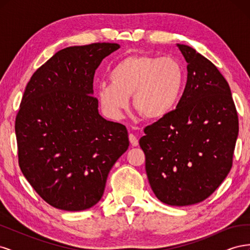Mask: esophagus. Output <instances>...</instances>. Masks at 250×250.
<instances>
[{
    "label": "esophagus",
    "mask_w": 250,
    "mask_h": 250,
    "mask_svg": "<svg viewBox=\"0 0 250 250\" xmlns=\"http://www.w3.org/2000/svg\"><path fill=\"white\" fill-rule=\"evenodd\" d=\"M129 141H130V144H131L133 147L139 145V140H138V138L135 137L133 133H129Z\"/></svg>",
    "instance_id": "esophagus-1"
}]
</instances>
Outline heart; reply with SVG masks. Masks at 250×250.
<instances>
[{
	"label": "heart",
	"mask_w": 250,
	"mask_h": 250,
	"mask_svg": "<svg viewBox=\"0 0 250 250\" xmlns=\"http://www.w3.org/2000/svg\"><path fill=\"white\" fill-rule=\"evenodd\" d=\"M109 79L111 83L102 82L97 88L98 100L108 117L122 116L132 96L133 107L142 117L157 120L177 105L185 70L173 57L130 55L112 67Z\"/></svg>",
	"instance_id": "1"
}]
</instances>
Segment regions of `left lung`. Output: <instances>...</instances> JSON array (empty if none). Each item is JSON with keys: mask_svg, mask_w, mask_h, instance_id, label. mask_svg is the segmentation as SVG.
Here are the masks:
<instances>
[{"mask_svg": "<svg viewBox=\"0 0 250 250\" xmlns=\"http://www.w3.org/2000/svg\"><path fill=\"white\" fill-rule=\"evenodd\" d=\"M187 84L175 109L145 127L140 146L156 197L191 206L213 194L232 166L239 119L228 81L208 58L186 44Z\"/></svg>", "mask_w": 250, "mask_h": 250, "instance_id": "8db88e82", "label": "left lung"}]
</instances>
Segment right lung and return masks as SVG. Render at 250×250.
Returning a JSON list of instances; mask_svg holds the SVG:
<instances>
[{
  "mask_svg": "<svg viewBox=\"0 0 250 250\" xmlns=\"http://www.w3.org/2000/svg\"><path fill=\"white\" fill-rule=\"evenodd\" d=\"M119 48L96 42L60 50L25 88L16 118L19 165L35 192L56 208L94 207L129 146L126 127L102 118L93 96L96 70Z\"/></svg>",
  "mask_w": 250,
  "mask_h": 250,
  "instance_id": "obj_1",
  "label": "right lung"
}]
</instances>
